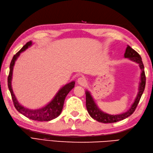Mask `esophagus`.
<instances>
[{
    "mask_svg": "<svg viewBox=\"0 0 153 153\" xmlns=\"http://www.w3.org/2000/svg\"><path fill=\"white\" fill-rule=\"evenodd\" d=\"M77 83L81 85H85L87 84V80L84 77H80L77 79Z\"/></svg>",
    "mask_w": 153,
    "mask_h": 153,
    "instance_id": "1",
    "label": "esophagus"
}]
</instances>
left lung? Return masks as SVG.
<instances>
[{
    "label": "left lung",
    "mask_w": 153,
    "mask_h": 153,
    "mask_svg": "<svg viewBox=\"0 0 153 153\" xmlns=\"http://www.w3.org/2000/svg\"><path fill=\"white\" fill-rule=\"evenodd\" d=\"M125 58H127L131 61L137 63L139 65V67L141 70L140 73V82L139 83V92L137 97L134 100V103L129 108L127 111L121 113L119 115H109L106 113H104L98 108L96 103L93 99L91 95L88 91H85L86 95V107L88 110V113L93 119L100 123H115L119 121L123 120V119L127 118L131 115H132L134 110L137 108V105H138L140 97L142 96L143 91L145 90V84H146V77L144 70V65L143 64L141 57L137 53L135 50H133L132 48L129 46H127L125 53L124 54Z\"/></svg>",
    "instance_id": "1"
}]
</instances>
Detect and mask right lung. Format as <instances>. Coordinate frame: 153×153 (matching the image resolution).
I'll return each mask as SVG.
<instances>
[{
  "mask_svg": "<svg viewBox=\"0 0 153 153\" xmlns=\"http://www.w3.org/2000/svg\"><path fill=\"white\" fill-rule=\"evenodd\" d=\"M32 41L28 42L22 48L20 49L19 52H18L15 54L10 64V71H9V75L8 76V87L9 91L10 92L12 99H13L14 105L16 110L20 113L21 114L25 115L26 117H28L32 120L38 121H49L55 119L60 115V113L64 106V101L65 97L67 96L68 93L75 86V82H71L68 83L59 89V91L57 93L54 98L50 101V102L46 105L45 107H42L40 109H27L26 107L20 105L19 101H17L16 97L13 93V90L12 89L11 85V81L12 77H13V68L15 64V62L19 58L20 53L24 52L26 49L28 48V47L32 46Z\"/></svg>",
  "mask_w": 153,
  "mask_h": 153,
  "instance_id": "1",
  "label": "right lung"
}]
</instances>
